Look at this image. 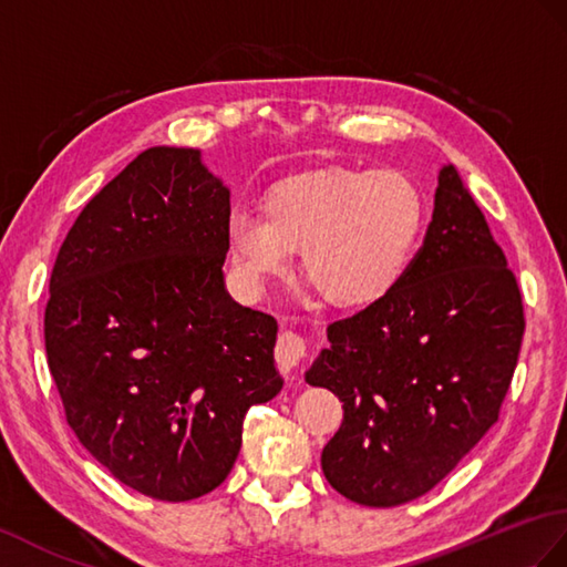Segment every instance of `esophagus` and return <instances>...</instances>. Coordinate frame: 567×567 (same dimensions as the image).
Listing matches in <instances>:
<instances>
[{"mask_svg": "<svg viewBox=\"0 0 567 567\" xmlns=\"http://www.w3.org/2000/svg\"><path fill=\"white\" fill-rule=\"evenodd\" d=\"M275 358H278V364L285 372H295L299 362L307 358L305 338L295 331H282V336L278 340V350H275Z\"/></svg>", "mask_w": 567, "mask_h": 567, "instance_id": "obj_1", "label": "esophagus"}]
</instances>
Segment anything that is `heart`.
<instances>
[{
    "mask_svg": "<svg viewBox=\"0 0 567 567\" xmlns=\"http://www.w3.org/2000/svg\"><path fill=\"white\" fill-rule=\"evenodd\" d=\"M425 197L403 171L321 166L275 181L260 215L234 209L224 239L239 280L260 289L301 275L336 309L386 299L423 239Z\"/></svg>",
    "mask_w": 567,
    "mask_h": 567,
    "instance_id": "heart-1",
    "label": "heart"
}]
</instances>
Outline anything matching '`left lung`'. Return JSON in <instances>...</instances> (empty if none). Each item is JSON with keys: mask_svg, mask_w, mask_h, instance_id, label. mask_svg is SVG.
<instances>
[{"mask_svg": "<svg viewBox=\"0 0 567 567\" xmlns=\"http://www.w3.org/2000/svg\"><path fill=\"white\" fill-rule=\"evenodd\" d=\"M326 333L307 381L343 401L321 468L352 503L425 495L497 423L522 348V295L452 164L399 287Z\"/></svg>", "mask_w": 567, "mask_h": 567, "instance_id": "left-lung-1", "label": "left lung"}]
</instances>
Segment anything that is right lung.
<instances>
[{"instance_id": "right-lung-1", "label": "right lung", "mask_w": 567, "mask_h": 567, "mask_svg": "<svg viewBox=\"0 0 567 567\" xmlns=\"http://www.w3.org/2000/svg\"><path fill=\"white\" fill-rule=\"evenodd\" d=\"M229 213L200 150L152 147L91 197L50 275L45 352L70 427L166 503L215 491L246 411L282 389L278 321L224 285Z\"/></svg>"}]
</instances>
